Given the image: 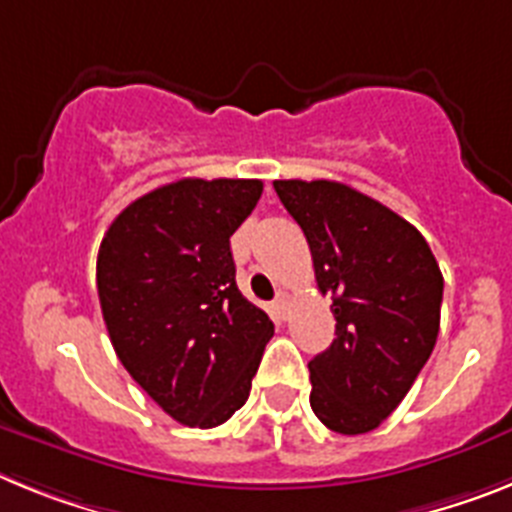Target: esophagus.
Listing matches in <instances>:
<instances>
[{"label":"esophagus","instance_id":"1","mask_svg":"<svg viewBox=\"0 0 512 512\" xmlns=\"http://www.w3.org/2000/svg\"><path fill=\"white\" fill-rule=\"evenodd\" d=\"M288 304H291V301H288V296L286 293H278V296H275V301H273V306H275V311H278V314H281V317H286V311H288Z\"/></svg>","mask_w":512,"mask_h":512}]
</instances>
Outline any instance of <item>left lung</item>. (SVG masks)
Masks as SVG:
<instances>
[{
  "mask_svg": "<svg viewBox=\"0 0 512 512\" xmlns=\"http://www.w3.org/2000/svg\"><path fill=\"white\" fill-rule=\"evenodd\" d=\"M273 188L304 231L337 319L332 345L309 361L311 410L335 433H368L397 410L433 353L441 268L410 221L342 182Z\"/></svg>",
  "mask_w": 512,
  "mask_h": 512,
  "instance_id": "obj_1",
  "label": "left lung"
}]
</instances>
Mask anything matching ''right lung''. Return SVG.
<instances>
[{"instance_id":"right-lung-1","label":"right lung","mask_w":512,"mask_h":512,"mask_svg":"<svg viewBox=\"0 0 512 512\" xmlns=\"http://www.w3.org/2000/svg\"><path fill=\"white\" fill-rule=\"evenodd\" d=\"M260 180L185 177L123 208L97 252L115 355L172 420L216 428L250 397L273 322L244 299L229 237Z\"/></svg>"}]
</instances>
